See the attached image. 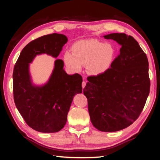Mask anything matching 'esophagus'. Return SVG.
<instances>
[{
  "mask_svg": "<svg viewBox=\"0 0 160 160\" xmlns=\"http://www.w3.org/2000/svg\"><path fill=\"white\" fill-rule=\"evenodd\" d=\"M86 84H87V82H85V80H84L83 82H82V87L83 89H84V87H85V86H86Z\"/></svg>",
  "mask_w": 160,
  "mask_h": 160,
  "instance_id": "1",
  "label": "esophagus"
}]
</instances>
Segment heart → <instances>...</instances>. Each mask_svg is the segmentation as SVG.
<instances>
[{"label": "heart", "mask_w": 160, "mask_h": 160, "mask_svg": "<svg viewBox=\"0 0 160 160\" xmlns=\"http://www.w3.org/2000/svg\"><path fill=\"white\" fill-rule=\"evenodd\" d=\"M113 53V48L108 44H104L96 39L81 40L73 44L72 54L67 52L64 60L71 71H80L82 65L87 64L88 72L96 76L108 69Z\"/></svg>", "instance_id": "heart-1"}]
</instances>
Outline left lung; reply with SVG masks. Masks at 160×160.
Masks as SVG:
<instances>
[{"label":"left lung","instance_id":"obj_1","mask_svg":"<svg viewBox=\"0 0 160 160\" xmlns=\"http://www.w3.org/2000/svg\"><path fill=\"white\" fill-rule=\"evenodd\" d=\"M121 45L103 73L87 78L84 88L91 123L104 132L120 131L140 116L150 91L148 61L137 40L125 33L104 36Z\"/></svg>","mask_w":160,"mask_h":160}]
</instances>
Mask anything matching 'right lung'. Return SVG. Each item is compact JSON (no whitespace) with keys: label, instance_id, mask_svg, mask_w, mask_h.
<instances>
[{"label":"right lung","instance_id":"obj_1","mask_svg":"<svg viewBox=\"0 0 160 160\" xmlns=\"http://www.w3.org/2000/svg\"><path fill=\"white\" fill-rule=\"evenodd\" d=\"M59 33L45 35L32 40L20 53L13 71V100L17 109L29 127L41 132L60 131L75 95L82 92V78L78 73L68 75L62 60L55 61L48 82L43 86L33 84L29 66L36 55L47 53L58 56L67 42Z\"/></svg>","mask_w":160,"mask_h":160}]
</instances>
